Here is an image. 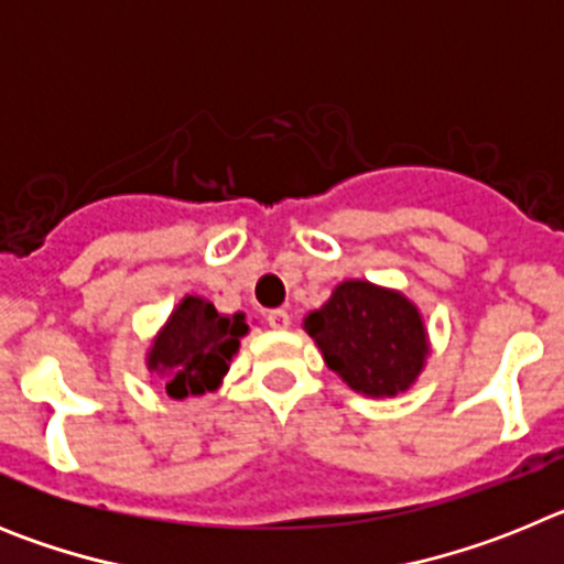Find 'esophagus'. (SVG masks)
Masks as SVG:
<instances>
[{
    "label": "esophagus",
    "mask_w": 564,
    "mask_h": 564,
    "mask_svg": "<svg viewBox=\"0 0 564 564\" xmlns=\"http://www.w3.org/2000/svg\"><path fill=\"white\" fill-rule=\"evenodd\" d=\"M265 322H268V327H273V330H285V327L291 325V313H288V311H268Z\"/></svg>",
    "instance_id": "obj_1"
}]
</instances>
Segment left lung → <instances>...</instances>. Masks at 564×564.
<instances>
[{"mask_svg": "<svg viewBox=\"0 0 564 564\" xmlns=\"http://www.w3.org/2000/svg\"><path fill=\"white\" fill-rule=\"evenodd\" d=\"M305 330L325 364L364 395L410 390L430 356L423 318L398 291L347 279L325 305L305 318Z\"/></svg>", "mask_w": 564, "mask_h": 564, "instance_id": "left-lung-1", "label": "left lung"}]
</instances>
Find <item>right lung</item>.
Returning <instances> with one entry per match:
<instances>
[{
    "mask_svg": "<svg viewBox=\"0 0 564 564\" xmlns=\"http://www.w3.org/2000/svg\"><path fill=\"white\" fill-rule=\"evenodd\" d=\"M246 333L242 313L223 316L206 299L186 296L154 338L147 358L149 370L166 376L172 398L212 392L220 387Z\"/></svg>",
    "mask_w": 564,
    "mask_h": 564,
    "instance_id": "add662e5",
    "label": "right lung"
}]
</instances>
